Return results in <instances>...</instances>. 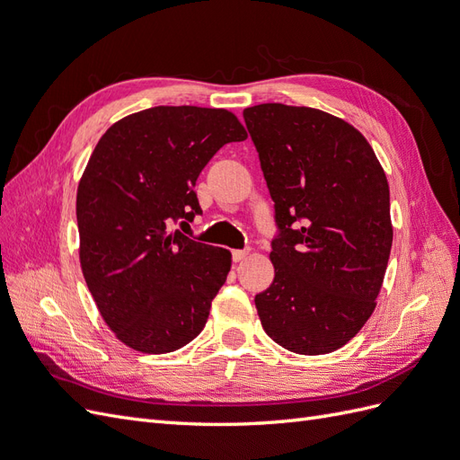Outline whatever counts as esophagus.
<instances>
[{
  "label": "esophagus",
  "mask_w": 460,
  "mask_h": 460,
  "mask_svg": "<svg viewBox=\"0 0 460 460\" xmlns=\"http://www.w3.org/2000/svg\"><path fill=\"white\" fill-rule=\"evenodd\" d=\"M247 255H249L247 249H234V252H232V259H234V262H240V261L247 259Z\"/></svg>",
  "instance_id": "1"
}]
</instances>
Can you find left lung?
<instances>
[{
  "label": "left lung",
  "instance_id": "left-lung-1",
  "mask_svg": "<svg viewBox=\"0 0 460 460\" xmlns=\"http://www.w3.org/2000/svg\"><path fill=\"white\" fill-rule=\"evenodd\" d=\"M274 201V280L255 296L269 338L299 355L353 340L376 309L394 242L389 186L353 124L313 107L243 109Z\"/></svg>",
  "mask_w": 460,
  "mask_h": 460
}]
</instances>
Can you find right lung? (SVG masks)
<instances>
[{
	"instance_id": "1",
	"label": "right lung",
	"mask_w": 460,
	"mask_h": 460,
	"mask_svg": "<svg viewBox=\"0 0 460 460\" xmlns=\"http://www.w3.org/2000/svg\"><path fill=\"white\" fill-rule=\"evenodd\" d=\"M247 137L232 111L159 105L117 120L78 182L80 267L105 324L130 349L163 355L203 330L232 253L172 232L201 213L196 180Z\"/></svg>"
}]
</instances>
